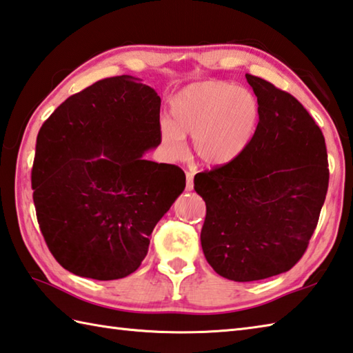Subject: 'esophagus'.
Wrapping results in <instances>:
<instances>
[{
    "label": "esophagus",
    "mask_w": 353,
    "mask_h": 353,
    "mask_svg": "<svg viewBox=\"0 0 353 353\" xmlns=\"http://www.w3.org/2000/svg\"><path fill=\"white\" fill-rule=\"evenodd\" d=\"M194 188V183H192V172H186V186L185 190L186 191H192Z\"/></svg>",
    "instance_id": "esophagus-1"
}]
</instances>
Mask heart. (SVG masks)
<instances>
[{"mask_svg":"<svg viewBox=\"0 0 353 353\" xmlns=\"http://www.w3.org/2000/svg\"><path fill=\"white\" fill-rule=\"evenodd\" d=\"M171 121L161 122V136L171 153H181L185 136H192L194 154L211 168L241 157L257 133L261 108L251 90L226 81L194 82L170 102Z\"/></svg>","mask_w":353,"mask_h":353,"instance_id":"obj_1","label":"heart"}]
</instances>
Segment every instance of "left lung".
<instances>
[{
  "instance_id": "left-lung-1",
  "label": "left lung",
  "mask_w": 353,
  "mask_h": 353,
  "mask_svg": "<svg viewBox=\"0 0 353 353\" xmlns=\"http://www.w3.org/2000/svg\"><path fill=\"white\" fill-rule=\"evenodd\" d=\"M246 81L261 108L251 145L239 161L194 177L206 203V261L232 281L289 271L306 251L329 185L326 142L306 108L271 82Z\"/></svg>"
}]
</instances>
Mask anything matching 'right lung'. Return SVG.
Segmentation results:
<instances>
[{
	"mask_svg": "<svg viewBox=\"0 0 353 353\" xmlns=\"http://www.w3.org/2000/svg\"><path fill=\"white\" fill-rule=\"evenodd\" d=\"M161 98L130 74L94 82L43 123L33 203L48 250L68 272H134L150 236L185 190V172L143 159L161 143Z\"/></svg>",
	"mask_w": 353,
	"mask_h": 353,
	"instance_id": "add662e5",
	"label": "right lung"
}]
</instances>
